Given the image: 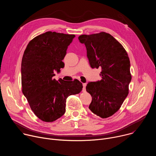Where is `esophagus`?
<instances>
[{"instance_id":"obj_1","label":"esophagus","mask_w":156,"mask_h":156,"mask_svg":"<svg viewBox=\"0 0 156 156\" xmlns=\"http://www.w3.org/2000/svg\"><path fill=\"white\" fill-rule=\"evenodd\" d=\"M83 92H85L86 91V83H83Z\"/></svg>"}]
</instances>
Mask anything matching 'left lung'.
<instances>
[{
	"mask_svg": "<svg viewBox=\"0 0 156 156\" xmlns=\"http://www.w3.org/2000/svg\"><path fill=\"white\" fill-rule=\"evenodd\" d=\"M84 45L91 68H101L102 80L90 82L86 91L92 96L89 108L96 115L105 119L120 109L128 94L131 80L130 62L122 44L105 32L78 37Z\"/></svg>",
	"mask_w": 156,
	"mask_h": 156,
	"instance_id": "8db88e82",
	"label": "left lung"
}]
</instances>
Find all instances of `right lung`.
Listing matches in <instances>:
<instances>
[{"label": "right lung", "instance_id": "1", "mask_svg": "<svg viewBox=\"0 0 156 156\" xmlns=\"http://www.w3.org/2000/svg\"><path fill=\"white\" fill-rule=\"evenodd\" d=\"M74 34L48 31L30 41L21 61L22 92L34 114L42 121L52 122L65 112L66 100L80 93L82 83L53 78L64 67L66 49Z\"/></svg>", "mask_w": 156, "mask_h": 156}]
</instances>
